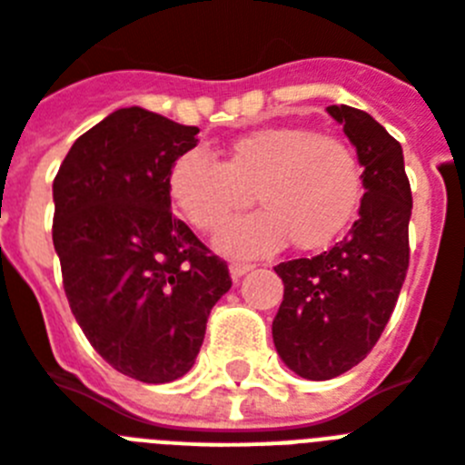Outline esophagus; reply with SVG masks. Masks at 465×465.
I'll return each mask as SVG.
<instances>
[{
  "label": "esophagus",
  "mask_w": 465,
  "mask_h": 465,
  "mask_svg": "<svg viewBox=\"0 0 465 465\" xmlns=\"http://www.w3.org/2000/svg\"><path fill=\"white\" fill-rule=\"evenodd\" d=\"M251 269H255V264L251 262H232L229 264V272H232L233 279H241V276H245Z\"/></svg>",
  "instance_id": "esophagus-1"
}]
</instances>
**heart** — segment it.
Wrapping results in <instances>:
<instances>
[{
    "instance_id": "1",
    "label": "heart",
    "mask_w": 465,
    "mask_h": 465,
    "mask_svg": "<svg viewBox=\"0 0 465 465\" xmlns=\"http://www.w3.org/2000/svg\"><path fill=\"white\" fill-rule=\"evenodd\" d=\"M167 196L198 232H217L255 201L262 210L222 229L226 255H267L292 241L322 251L352 224L364 196L354 148L307 127H264L236 136L214 160L182 151L167 167Z\"/></svg>"
}]
</instances>
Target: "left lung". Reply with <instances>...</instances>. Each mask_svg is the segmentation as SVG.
Returning a JSON list of instances; mask_svg holds the SVG:
<instances>
[{
  "label": "left lung",
  "mask_w": 465,
  "mask_h": 465,
  "mask_svg": "<svg viewBox=\"0 0 465 465\" xmlns=\"http://www.w3.org/2000/svg\"><path fill=\"white\" fill-rule=\"evenodd\" d=\"M326 111L357 148L366 193L359 220L331 251L274 267L283 281L272 323L276 352L310 381L341 376L371 352L409 269L411 186L400 142L359 108Z\"/></svg>",
  "instance_id": "1"
}]
</instances>
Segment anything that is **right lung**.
<instances>
[{"label": "right lung", "instance_id": "1", "mask_svg": "<svg viewBox=\"0 0 465 465\" xmlns=\"http://www.w3.org/2000/svg\"><path fill=\"white\" fill-rule=\"evenodd\" d=\"M186 127L120 108L73 143L54 179V248L82 333L115 371L170 383L189 371L224 260L170 210L167 167L198 143Z\"/></svg>", "mask_w": 465, "mask_h": 465}]
</instances>
